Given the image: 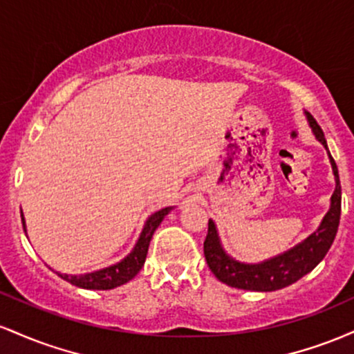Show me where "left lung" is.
<instances>
[{
  "mask_svg": "<svg viewBox=\"0 0 354 354\" xmlns=\"http://www.w3.org/2000/svg\"><path fill=\"white\" fill-rule=\"evenodd\" d=\"M304 116H306L313 135L326 149L333 174H335V191L331 194L330 209L310 236L304 238L303 241H299L290 250L263 259L259 263L238 261L226 253L221 238H219L216 223L209 219L208 234L205 239L206 263L219 281L228 284L231 288L246 291H276L290 286L315 270L335 241L341 216V185L338 166H336L330 149H328L323 129L319 128V124L316 123V120L310 113L304 111Z\"/></svg>",
  "mask_w": 354,
  "mask_h": 354,
  "instance_id": "8db88e82",
  "label": "left lung"
}]
</instances>
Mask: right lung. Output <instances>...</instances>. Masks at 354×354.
<instances>
[{"instance_id":"obj_1","label":"right lung","mask_w":354,"mask_h":354,"mask_svg":"<svg viewBox=\"0 0 354 354\" xmlns=\"http://www.w3.org/2000/svg\"><path fill=\"white\" fill-rule=\"evenodd\" d=\"M171 209H174V206H166V208H161L154 211L153 214H149L148 219L145 221V226L143 230H141L136 245L133 246V250L129 251L121 261L115 263V265L101 268V270L91 271V273L66 274V273H59V271H56V273H58L59 278H63L64 281L75 284V286L78 288H84V290H113V288H118L121 286V284L131 281V279L140 273V270L145 265L149 241H151L154 231H156V228L161 225V221H163L166 214H168ZM21 221H23L24 233H26V221H24L23 211H21Z\"/></svg>"}]
</instances>
